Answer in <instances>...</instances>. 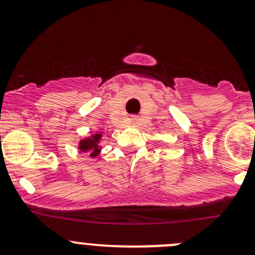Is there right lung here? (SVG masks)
Wrapping results in <instances>:
<instances>
[{
	"label": "right lung",
	"instance_id": "right-lung-1",
	"mask_svg": "<svg viewBox=\"0 0 255 255\" xmlns=\"http://www.w3.org/2000/svg\"><path fill=\"white\" fill-rule=\"evenodd\" d=\"M101 138L102 134L101 133H95V134H91L90 137L84 138L79 142V149L84 153H87L90 151V156L91 158H96L97 155L101 151Z\"/></svg>",
	"mask_w": 255,
	"mask_h": 255
}]
</instances>
